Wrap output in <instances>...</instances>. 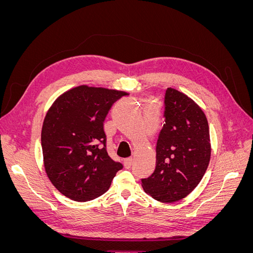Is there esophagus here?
Returning a JSON list of instances; mask_svg holds the SVG:
<instances>
[{
	"label": "esophagus",
	"instance_id": "obj_1",
	"mask_svg": "<svg viewBox=\"0 0 253 253\" xmlns=\"http://www.w3.org/2000/svg\"><path fill=\"white\" fill-rule=\"evenodd\" d=\"M132 164H133V158H126L125 160V167L126 169H129V168L132 167Z\"/></svg>",
	"mask_w": 253,
	"mask_h": 253
}]
</instances>
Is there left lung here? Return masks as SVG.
<instances>
[{"instance_id": "obj_1", "label": "left lung", "mask_w": 253, "mask_h": 253, "mask_svg": "<svg viewBox=\"0 0 253 253\" xmlns=\"http://www.w3.org/2000/svg\"><path fill=\"white\" fill-rule=\"evenodd\" d=\"M164 117L155 170L141 185L154 200L174 203L192 192L206 173L211 156L209 126L200 106L171 87L166 90Z\"/></svg>"}]
</instances>
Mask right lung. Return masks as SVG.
Instances as JSON below:
<instances>
[{
	"instance_id": "add662e5",
	"label": "right lung",
	"mask_w": 253,
	"mask_h": 253,
	"mask_svg": "<svg viewBox=\"0 0 253 253\" xmlns=\"http://www.w3.org/2000/svg\"><path fill=\"white\" fill-rule=\"evenodd\" d=\"M126 91L81 85L65 91L45 116L41 144L45 171L58 191L87 202L109 190L122 169L106 150L103 124Z\"/></svg>"
}]
</instances>
